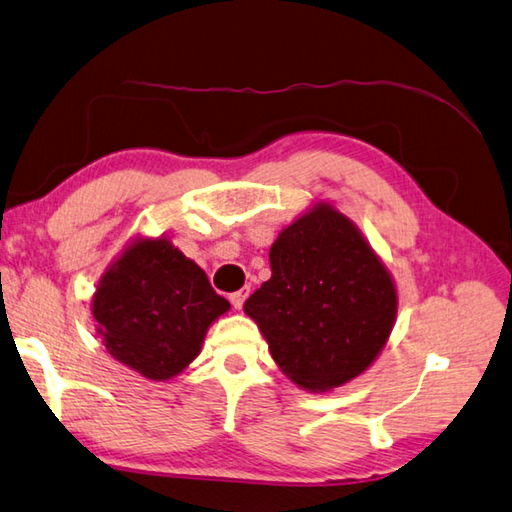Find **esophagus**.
I'll list each match as a JSON object with an SVG mask.
<instances>
[{
    "instance_id": "1",
    "label": "esophagus",
    "mask_w": 512,
    "mask_h": 512,
    "mask_svg": "<svg viewBox=\"0 0 512 512\" xmlns=\"http://www.w3.org/2000/svg\"><path fill=\"white\" fill-rule=\"evenodd\" d=\"M248 292H250V288L246 286V288H242V290H237V292H233L231 297V303H233V308L235 310H242V306H244V301H246V297H248Z\"/></svg>"
}]
</instances>
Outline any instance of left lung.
<instances>
[{
	"instance_id": "left-lung-1",
	"label": "left lung",
	"mask_w": 512,
	"mask_h": 512,
	"mask_svg": "<svg viewBox=\"0 0 512 512\" xmlns=\"http://www.w3.org/2000/svg\"><path fill=\"white\" fill-rule=\"evenodd\" d=\"M273 277L244 303L292 383L330 391L376 361L398 312L389 270L356 224L328 202L279 233Z\"/></svg>"
}]
</instances>
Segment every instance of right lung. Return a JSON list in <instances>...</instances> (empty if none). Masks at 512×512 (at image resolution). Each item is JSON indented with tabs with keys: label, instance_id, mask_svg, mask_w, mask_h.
<instances>
[{
	"label": "right lung",
	"instance_id": "add662e5",
	"mask_svg": "<svg viewBox=\"0 0 512 512\" xmlns=\"http://www.w3.org/2000/svg\"><path fill=\"white\" fill-rule=\"evenodd\" d=\"M231 303L167 237H136L92 297L96 332L118 363L169 380L200 354L206 330Z\"/></svg>",
	"mask_w": 512,
	"mask_h": 512
}]
</instances>
